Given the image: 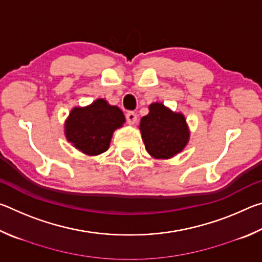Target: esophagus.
I'll return each mask as SVG.
<instances>
[{"label":"esophagus","mask_w":262,"mask_h":262,"mask_svg":"<svg viewBox=\"0 0 262 262\" xmlns=\"http://www.w3.org/2000/svg\"><path fill=\"white\" fill-rule=\"evenodd\" d=\"M126 119H127V122L129 123V125H134L137 120V115L135 112H132L130 111V112L126 113Z\"/></svg>","instance_id":"1"}]
</instances>
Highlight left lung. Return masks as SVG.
<instances>
[{"mask_svg": "<svg viewBox=\"0 0 262 262\" xmlns=\"http://www.w3.org/2000/svg\"><path fill=\"white\" fill-rule=\"evenodd\" d=\"M140 130L145 150L156 159L176 156L183 151L189 140L184 115L172 112L162 103L149 106V113L141 119Z\"/></svg>", "mask_w": 262, "mask_h": 262, "instance_id": "obj_1", "label": "left lung"}]
</instances>
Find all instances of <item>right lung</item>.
<instances>
[{
  "label": "right lung",
  "instance_id": "1",
  "mask_svg": "<svg viewBox=\"0 0 262 262\" xmlns=\"http://www.w3.org/2000/svg\"><path fill=\"white\" fill-rule=\"evenodd\" d=\"M125 115L105 99H97L86 107L72 110L64 125L67 140L79 151L97 156L110 147L113 132L122 127Z\"/></svg>",
  "mask_w": 262,
  "mask_h": 262
}]
</instances>
